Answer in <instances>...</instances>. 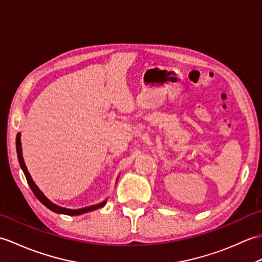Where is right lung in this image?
<instances>
[{"mask_svg":"<svg viewBox=\"0 0 262 262\" xmlns=\"http://www.w3.org/2000/svg\"><path fill=\"white\" fill-rule=\"evenodd\" d=\"M16 154H17V159H19V164H20V167L21 169L23 171V173H25V176L27 178V182L29 184V186H30V188L32 189L33 194L36 195L37 199L42 203V204L49 208L50 211L55 212V213H58V214H65V215H71V216H76V215H80V214H84V213H87V212H92V211H95L97 210V208H101L103 207L104 205L106 204L107 200L103 201L101 203H98V204H95V205H91V206H87V207H83V208H76V210H73V208H66V207H62V206H59L55 204L54 202H51L47 196H46L43 194V191L40 189L37 184L34 183V180L32 179L30 172L28 171V168L25 164V159H23V156H22V148H21V133L19 132L16 135ZM119 179V177H118ZM116 179V180H118Z\"/></svg>","mask_w":262,"mask_h":262,"instance_id":"right-lung-1","label":"right lung"}]
</instances>
